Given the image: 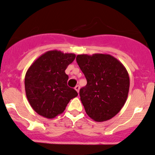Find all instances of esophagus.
<instances>
[{
  "label": "esophagus",
  "instance_id": "1",
  "mask_svg": "<svg viewBox=\"0 0 155 155\" xmlns=\"http://www.w3.org/2000/svg\"><path fill=\"white\" fill-rule=\"evenodd\" d=\"M79 89H80V87H79V85H76V86L75 87V90H76V91L78 92V93L79 92Z\"/></svg>",
  "mask_w": 155,
  "mask_h": 155
}]
</instances>
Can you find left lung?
<instances>
[{"mask_svg": "<svg viewBox=\"0 0 155 155\" xmlns=\"http://www.w3.org/2000/svg\"><path fill=\"white\" fill-rule=\"evenodd\" d=\"M76 62L87 79L79 91L87 115L97 122L113 118L125 104L130 78L124 65L108 54H78Z\"/></svg>", "mask_w": 155, "mask_h": 155, "instance_id": "1", "label": "left lung"}]
</instances>
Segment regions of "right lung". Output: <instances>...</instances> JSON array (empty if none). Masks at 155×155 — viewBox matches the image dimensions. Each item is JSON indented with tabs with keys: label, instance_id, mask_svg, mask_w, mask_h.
Listing matches in <instances>:
<instances>
[{
	"label": "right lung",
	"instance_id": "right-lung-1",
	"mask_svg": "<svg viewBox=\"0 0 155 155\" xmlns=\"http://www.w3.org/2000/svg\"><path fill=\"white\" fill-rule=\"evenodd\" d=\"M76 54L58 50L40 55L27 70L25 78L26 96L32 109L41 116L54 118L66 109L76 97V90L68 86L65 70Z\"/></svg>",
	"mask_w": 155,
	"mask_h": 155
}]
</instances>
